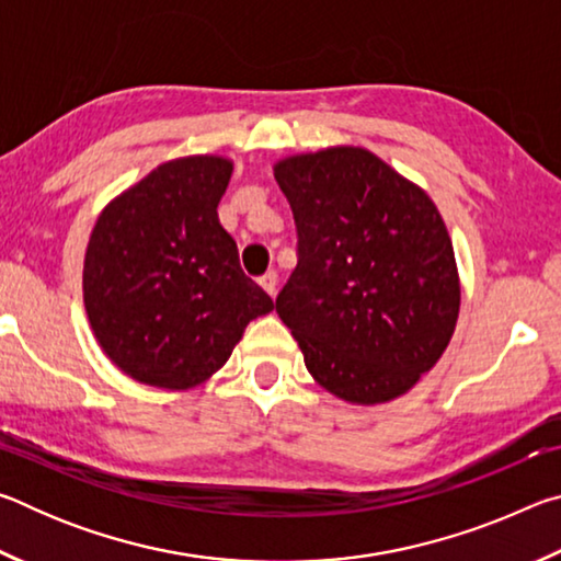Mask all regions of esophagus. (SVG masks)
Segmentation results:
<instances>
[{
    "label": "esophagus",
    "instance_id": "1",
    "mask_svg": "<svg viewBox=\"0 0 561 561\" xmlns=\"http://www.w3.org/2000/svg\"><path fill=\"white\" fill-rule=\"evenodd\" d=\"M260 284H262V289L270 294V297H274V294H277V272L264 274V277L260 279Z\"/></svg>",
    "mask_w": 561,
    "mask_h": 561
}]
</instances>
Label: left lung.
I'll return each mask as SVG.
<instances>
[{
	"label": "left lung",
	"mask_w": 561,
	"mask_h": 561,
	"mask_svg": "<svg viewBox=\"0 0 561 561\" xmlns=\"http://www.w3.org/2000/svg\"><path fill=\"white\" fill-rule=\"evenodd\" d=\"M299 262L277 297L309 374L331 396L378 405L438 364L460 314V274L438 207L360 146L287 156Z\"/></svg>",
	"instance_id": "obj_1"
}]
</instances>
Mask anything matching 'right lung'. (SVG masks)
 Segmentation results:
<instances>
[{
	"label": "right lung",
	"mask_w": 561,
	"mask_h": 561,
	"mask_svg": "<svg viewBox=\"0 0 561 561\" xmlns=\"http://www.w3.org/2000/svg\"><path fill=\"white\" fill-rule=\"evenodd\" d=\"M234 163L173 158L103 207L83 257V307L111 364L187 391L220 371L274 301L244 277L220 205Z\"/></svg>",
	"instance_id": "right-lung-1"
}]
</instances>
